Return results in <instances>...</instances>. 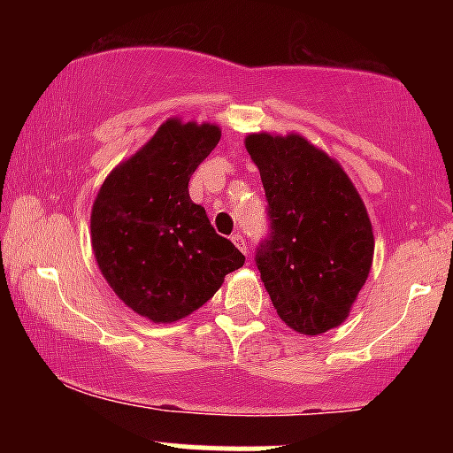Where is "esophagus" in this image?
I'll list each match as a JSON object with an SVG mask.
<instances>
[{
	"label": "esophagus",
	"mask_w": 453,
	"mask_h": 453,
	"mask_svg": "<svg viewBox=\"0 0 453 453\" xmlns=\"http://www.w3.org/2000/svg\"><path fill=\"white\" fill-rule=\"evenodd\" d=\"M232 241L238 247V251H242L244 256H247V253H249V244H247V241H244L242 234H232Z\"/></svg>",
	"instance_id": "esophagus-1"
}]
</instances>
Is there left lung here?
Instances as JSON below:
<instances>
[{"mask_svg": "<svg viewBox=\"0 0 453 453\" xmlns=\"http://www.w3.org/2000/svg\"><path fill=\"white\" fill-rule=\"evenodd\" d=\"M266 191L268 236L256 264L277 315L300 334H321L349 315L371 273L375 238L345 170L303 136L244 140Z\"/></svg>", "mask_w": 453, "mask_h": 453, "instance_id": "left-lung-1", "label": "left lung"}]
</instances>
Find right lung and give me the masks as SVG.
Masks as SVG:
<instances>
[{
  "label": "right lung",
  "mask_w": 453,
  "mask_h": 453,
  "mask_svg": "<svg viewBox=\"0 0 453 453\" xmlns=\"http://www.w3.org/2000/svg\"><path fill=\"white\" fill-rule=\"evenodd\" d=\"M221 129L170 119L104 180L91 211V244L112 292L155 324L209 303L244 256L189 197V179Z\"/></svg>",
  "instance_id": "right-lung-1"
}]
</instances>
